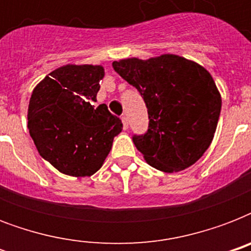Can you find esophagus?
I'll list each match as a JSON object with an SVG mask.
<instances>
[{
	"label": "esophagus",
	"mask_w": 251,
	"mask_h": 251,
	"mask_svg": "<svg viewBox=\"0 0 251 251\" xmlns=\"http://www.w3.org/2000/svg\"><path fill=\"white\" fill-rule=\"evenodd\" d=\"M122 124H124V129H127V127H129V120H127V117H126V116H122Z\"/></svg>",
	"instance_id": "34e87169"
}]
</instances>
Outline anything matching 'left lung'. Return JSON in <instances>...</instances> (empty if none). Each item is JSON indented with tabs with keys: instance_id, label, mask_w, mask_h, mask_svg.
<instances>
[{
	"instance_id": "obj_1",
	"label": "left lung",
	"mask_w": 251,
	"mask_h": 251,
	"mask_svg": "<svg viewBox=\"0 0 251 251\" xmlns=\"http://www.w3.org/2000/svg\"><path fill=\"white\" fill-rule=\"evenodd\" d=\"M112 66L139 91L149 110L147 133L133 137L145 160L167 173L198 161L214 139L222 109V96L210 73L176 54L133 57Z\"/></svg>"
}]
</instances>
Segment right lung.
I'll list each match as a JSON object with an SVG mask.
<instances>
[{
  "label": "right lung",
  "mask_w": 251,
  "mask_h": 251,
  "mask_svg": "<svg viewBox=\"0 0 251 251\" xmlns=\"http://www.w3.org/2000/svg\"><path fill=\"white\" fill-rule=\"evenodd\" d=\"M102 78L100 65H65L33 88L29 135L41 156L64 175H94L121 133V120L105 104L92 105Z\"/></svg>",
  "instance_id": "right-lung-1"
}]
</instances>
